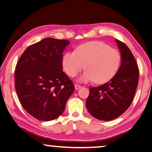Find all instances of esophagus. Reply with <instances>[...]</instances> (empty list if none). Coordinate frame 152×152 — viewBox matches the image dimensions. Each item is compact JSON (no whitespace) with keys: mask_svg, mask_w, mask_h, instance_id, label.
Wrapping results in <instances>:
<instances>
[{"mask_svg":"<svg viewBox=\"0 0 152 152\" xmlns=\"http://www.w3.org/2000/svg\"><path fill=\"white\" fill-rule=\"evenodd\" d=\"M74 86H75V89H76V90H78V89H80V88L82 87L80 85L77 84H76L75 85H74Z\"/></svg>","mask_w":152,"mask_h":152,"instance_id":"34e87169","label":"esophagus"}]
</instances>
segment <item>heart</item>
<instances>
[{"mask_svg": "<svg viewBox=\"0 0 152 152\" xmlns=\"http://www.w3.org/2000/svg\"><path fill=\"white\" fill-rule=\"evenodd\" d=\"M121 64V54L116 49L102 42L93 41L83 44L76 52H68L63 58V67L70 77H74L85 68L80 80L104 83L117 73Z\"/></svg>", "mask_w": 152, "mask_h": 152, "instance_id": "obj_1", "label": "heart"}]
</instances>
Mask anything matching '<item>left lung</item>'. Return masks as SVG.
<instances>
[{
  "label": "left lung",
  "mask_w": 152,
  "mask_h": 152,
  "mask_svg": "<svg viewBox=\"0 0 152 152\" xmlns=\"http://www.w3.org/2000/svg\"><path fill=\"white\" fill-rule=\"evenodd\" d=\"M122 64L115 75L98 87L90 88L86 107L97 119L110 121L125 112L132 104L138 84L139 68L129 48L116 39Z\"/></svg>",
  "instance_id": "left-lung-1"
}]
</instances>
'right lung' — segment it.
<instances>
[{
  "mask_svg": "<svg viewBox=\"0 0 152 152\" xmlns=\"http://www.w3.org/2000/svg\"><path fill=\"white\" fill-rule=\"evenodd\" d=\"M67 40L47 38L27 48L16 64L15 86L24 109L36 119L61 115L74 85L62 70Z\"/></svg>",
  "mask_w": 152,
  "mask_h": 152,
  "instance_id": "add662e5",
  "label": "right lung"
}]
</instances>
